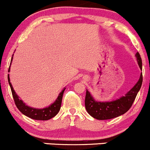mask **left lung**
I'll return each instance as SVG.
<instances>
[{
	"mask_svg": "<svg viewBox=\"0 0 150 150\" xmlns=\"http://www.w3.org/2000/svg\"><path fill=\"white\" fill-rule=\"evenodd\" d=\"M137 63L141 70L142 69V59L140 53H136ZM142 83V73L140 74L138 82L123 97L115 101L101 102L94 100L90 93L87 89L85 96V108L87 113L97 120H107L116 118L124 114L131 107L136 96L140 89Z\"/></svg>",
	"mask_w": 150,
	"mask_h": 150,
	"instance_id": "left-lung-1",
	"label": "left lung"
}]
</instances>
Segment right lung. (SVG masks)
I'll use <instances>...</instances> for the list:
<instances>
[{
    "instance_id": "obj_1",
    "label": "right lung",
    "mask_w": 150,
    "mask_h": 150,
    "mask_svg": "<svg viewBox=\"0 0 150 150\" xmlns=\"http://www.w3.org/2000/svg\"><path fill=\"white\" fill-rule=\"evenodd\" d=\"M12 60H13V57L11 58V61ZM10 65H11V63H10ZM10 65L9 67V69H8V72H10ZM8 82H9L10 89H11V92L12 94H13V99H14L15 104L16 105L17 108L20 110V112L23 113L24 115H25V116L29 117V118H32V119L34 120H46L52 118L53 117H54L58 112H59L60 108H61V106L63 94L65 88H64L61 91V92L59 94V95H58L56 100L55 101L54 103H53L51 106L44 108H34L30 107V106H27L21 99H19L18 94L15 93L14 89H13V86H12L11 83H10L9 75H8Z\"/></svg>"
}]
</instances>
